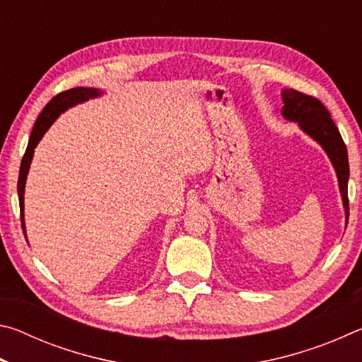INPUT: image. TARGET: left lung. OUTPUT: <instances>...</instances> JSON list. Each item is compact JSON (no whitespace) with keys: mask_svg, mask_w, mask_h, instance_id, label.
Listing matches in <instances>:
<instances>
[{"mask_svg":"<svg viewBox=\"0 0 362 362\" xmlns=\"http://www.w3.org/2000/svg\"><path fill=\"white\" fill-rule=\"evenodd\" d=\"M284 107L281 113L286 119L298 122L300 129L316 140L332 163V166L339 179V188L345 207L346 222H348V177H350V166H348V151L345 142L339 132V127L330 118V113L316 97L298 93L296 89L283 90Z\"/></svg>","mask_w":362,"mask_h":362,"instance_id":"left-lung-1","label":"left lung"}]
</instances>
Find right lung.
I'll return each instance as SVG.
<instances>
[{"mask_svg":"<svg viewBox=\"0 0 362 362\" xmlns=\"http://www.w3.org/2000/svg\"><path fill=\"white\" fill-rule=\"evenodd\" d=\"M102 93L95 88H73L65 90V93L57 94L54 99L47 103L45 110L40 113L38 119H36L33 131L30 134V140H28V146L25 150V155L22 158L21 163V173H19V182H17V193H19V204H21V220H22V230L23 235L25 233V220H23V193H25V182H27V175H28V169L30 164H32L33 159V153L36 145L40 144V140L45 136L46 131L51 127L54 121L59 118L60 113H64L65 110H69L70 107H75L76 103L86 102L89 99H94V97H99ZM27 238V236H25Z\"/></svg>","mask_w":362,"mask_h":362,"instance_id":"1","label":"right lung"}]
</instances>
